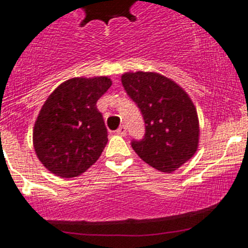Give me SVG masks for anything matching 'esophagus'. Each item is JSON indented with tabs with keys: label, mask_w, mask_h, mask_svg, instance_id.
I'll return each instance as SVG.
<instances>
[{
	"label": "esophagus",
	"mask_w": 248,
	"mask_h": 248,
	"mask_svg": "<svg viewBox=\"0 0 248 248\" xmlns=\"http://www.w3.org/2000/svg\"><path fill=\"white\" fill-rule=\"evenodd\" d=\"M117 134L118 135H122V137H124V135L126 134L125 125H120L119 128H118V130H117Z\"/></svg>",
	"instance_id": "obj_1"
}]
</instances>
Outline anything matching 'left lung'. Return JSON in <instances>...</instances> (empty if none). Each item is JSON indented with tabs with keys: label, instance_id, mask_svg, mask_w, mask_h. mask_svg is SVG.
Segmentation results:
<instances>
[{
	"label": "left lung",
	"instance_id": "1",
	"mask_svg": "<svg viewBox=\"0 0 248 248\" xmlns=\"http://www.w3.org/2000/svg\"><path fill=\"white\" fill-rule=\"evenodd\" d=\"M122 84L145 122L143 139L131 141L134 151L159 171H175L199 146V118L192 100L174 80L154 72L124 73Z\"/></svg>",
	"mask_w": 248,
	"mask_h": 248
}]
</instances>
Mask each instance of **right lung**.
<instances>
[{
    "instance_id": "obj_1",
    "label": "right lung",
    "mask_w": 248,
    "mask_h": 248,
    "mask_svg": "<svg viewBox=\"0 0 248 248\" xmlns=\"http://www.w3.org/2000/svg\"><path fill=\"white\" fill-rule=\"evenodd\" d=\"M110 85L108 77L72 78L47 98L34 123L33 146L52 174L76 177L99 159L108 131L97 102Z\"/></svg>"
}]
</instances>
